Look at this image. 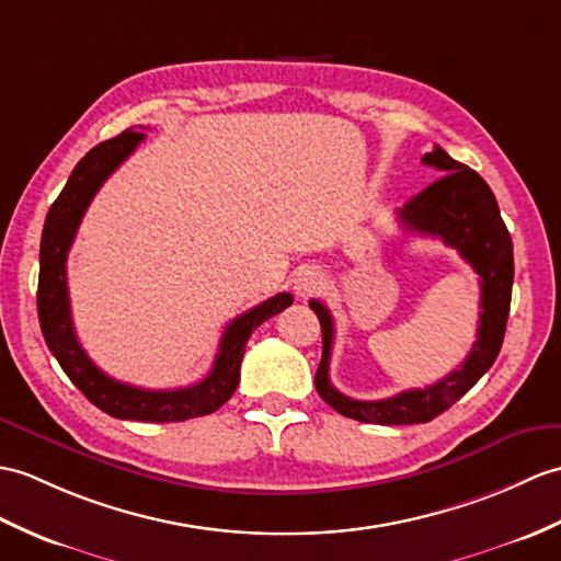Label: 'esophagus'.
<instances>
[{
	"label": "esophagus",
	"instance_id": "obj_1",
	"mask_svg": "<svg viewBox=\"0 0 561 561\" xmlns=\"http://www.w3.org/2000/svg\"><path fill=\"white\" fill-rule=\"evenodd\" d=\"M322 286V275L318 270H312V267H301L296 272V277H294V294L298 296V298H308V296H312L316 294L318 289Z\"/></svg>",
	"mask_w": 561,
	"mask_h": 561
}]
</instances>
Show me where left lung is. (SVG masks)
I'll return each mask as SVG.
<instances>
[{
	"label": "left lung",
	"instance_id": "8db88e82",
	"mask_svg": "<svg viewBox=\"0 0 561 561\" xmlns=\"http://www.w3.org/2000/svg\"><path fill=\"white\" fill-rule=\"evenodd\" d=\"M423 164L435 167L442 176L403 205L397 217L407 231L439 239L449 249H457L466 263L478 272L480 308H483L478 322V340L461 368L442 377L439 382L423 389H407V392L380 401H358L342 394L330 382L334 320L330 310L312 298L310 308L316 310L322 328V360L316 373V389L334 411L360 423L413 425L433 421L492 368L504 342L512 306L514 249L500 215L497 198L483 176L451 160L439 146L423 154Z\"/></svg>",
	"mask_w": 561,
	"mask_h": 561
}]
</instances>
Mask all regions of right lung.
Here are the masks:
<instances>
[{
	"label": "right lung",
	"mask_w": 561,
	"mask_h": 561,
	"mask_svg": "<svg viewBox=\"0 0 561 561\" xmlns=\"http://www.w3.org/2000/svg\"><path fill=\"white\" fill-rule=\"evenodd\" d=\"M146 134L128 131L100 142L73 167V172L61 188L59 198L51 203L43 241H41V279H37V316H41L43 336L61 370L81 389L90 403L122 421L146 423H179L198 419L217 411L221 403L237 392L241 377V358L255 328L294 304L291 294H277L260 306L245 310L231 320L221 334L219 351L213 370L201 382L179 389H140L124 385L104 375L88 358L71 320L69 286H67V255L76 239L78 225L88 210L90 201L110 174L131 154Z\"/></svg>",
	"instance_id": "add662e5"
}]
</instances>
